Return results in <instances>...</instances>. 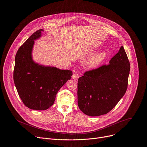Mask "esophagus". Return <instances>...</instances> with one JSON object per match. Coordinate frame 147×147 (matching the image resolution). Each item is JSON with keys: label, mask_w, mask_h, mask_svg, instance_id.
<instances>
[{"label": "esophagus", "mask_w": 147, "mask_h": 147, "mask_svg": "<svg viewBox=\"0 0 147 147\" xmlns=\"http://www.w3.org/2000/svg\"><path fill=\"white\" fill-rule=\"evenodd\" d=\"M78 77H79V74H78V73H73V76H72V78H73V79H74V80H78Z\"/></svg>", "instance_id": "1"}]
</instances>
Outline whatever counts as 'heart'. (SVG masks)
Wrapping results in <instances>:
<instances>
[{"mask_svg": "<svg viewBox=\"0 0 147 147\" xmlns=\"http://www.w3.org/2000/svg\"><path fill=\"white\" fill-rule=\"evenodd\" d=\"M107 57V54L105 52H101L95 55L90 60V65L92 67H95L100 64Z\"/></svg>", "mask_w": 147, "mask_h": 147, "instance_id": "1", "label": "heart"}]
</instances>
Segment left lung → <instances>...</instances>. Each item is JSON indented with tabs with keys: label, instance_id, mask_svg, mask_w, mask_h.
<instances>
[{
	"label": "left lung",
	"instance_id": "8db88e82",
	"mask_svg": "<svg viewBox=\"0 0 147 147\" xmlns=\"http://www.w3.org/2000/svg\"><path fill=\"white\" fill-rule=\"evenodd\" d=\"M130 70L128 57L121 46L109 65L85 72L77 83L80 109L90 116L109 112L126 92Z\"/></svg>",
	"mask_w": 147,
	"mask_h": 147
}]
</instances>
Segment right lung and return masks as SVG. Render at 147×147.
Segmentation results:
<instances>
[{"mask_svg":"<svg viewBox=\"0 0 147 147\" xmlns=\"http://www.w3.org/2000/svg\"><path fill=\"white\" fill-rule=\"evenodd\" d=\"M43 30H39L18 49L13 72L14 84L23 103L30 109L44 111L52 107L61 87L71 78L73 73L55 67L39 65L32 59L34 40Z\"/></svg>","mask_w":147,"mask_h":147,"instance_id":"right-lung-1","label":"right lung"}]
</instances>
